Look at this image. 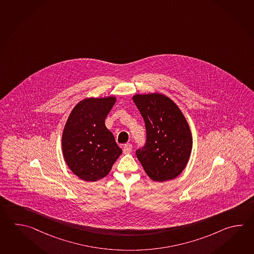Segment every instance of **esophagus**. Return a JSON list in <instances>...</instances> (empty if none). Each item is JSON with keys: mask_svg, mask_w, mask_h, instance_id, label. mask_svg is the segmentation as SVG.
<instances>
[{"mask_svg": "<svg viewBox=\"0 0 254 254\" xmlns=\"http://www.w3.org/2000/svg\"><path fill=\"white\" fill-rule=\"evenodd\" d=\"M123 151H124V154H129L132 151V145L131 144H126L123 147Z\"/></svg>", "mask_w": 254, "mask_h": 254, "instance_id": "1", "label": "esophagus"}]
</instances>
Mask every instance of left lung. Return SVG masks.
<instances>
[{
	"mask_svg": "<svg viewBox=\"0 0 254 254\" xmlns=\"http://www.w3.org/2000/svg\"><path fill=\"white\" fill-rule=\"evenodd\" d=\"M133 100L145 120L146 145L136 156L153 181L173 180L186 168L192 138L181 109L160 93L135 94Z\"/></svg>",
	"mask_w": 254,
	"mask_h": 254,
	"instance_id": "8db88e82",
	"label": "left lung"
}]
</instances>
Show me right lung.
<instances>
[{
    "instance_id": "obj_1",
    "label": "right lung",
    "mask_w": 254,
    "mask_h": 254,
    "mask_svg": "<svg viewBox=\"0 0 254 254\" xmlns=\"http://www.w3.org/2000/svg\"><path fill=\"white\" fill-rule=\"evenodd\" d=\"M117 101L114 96L86 98L73 108L63 133L64 160L74 175L86 182L109 175L122 154L105 119Z\"/></svg>"
}]
</instances>
